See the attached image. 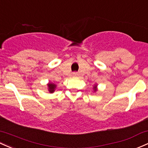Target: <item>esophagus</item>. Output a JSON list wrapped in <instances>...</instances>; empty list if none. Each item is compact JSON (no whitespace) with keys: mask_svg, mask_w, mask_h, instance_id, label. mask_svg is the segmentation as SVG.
I'll use <instances>...</instances> for the list:
<instances>
[{"mask_svg":"<svg viewBox=\"0 0 148 148\" xmlns=\"http://www.w3.org/2000/svg\"><path fill=\"white\" fill-rule=\"evenodd\" d=\"M78 76V74L77 72H74V73H72V77H77Z\"/></svg>","mask_w":148,"mask_h":148,"instance_id":"esophagus-1","label":"esophagus"}]
</instances>
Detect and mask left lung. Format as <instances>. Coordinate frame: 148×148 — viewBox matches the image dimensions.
Listing matches in <instances>:
<instances>
[{
  "label": "left lung",
  "instance_id": "obj_1",
  "mask_svg": "<svg viewBox=\"0 0 148 148\" xmlns=\"http://www.w3.org/2000/svg\"><path fill=\"white\" fill-rule=\"evenodd\" d=\"M93 88H94V91H96V90H97V85L94 86Z\"/></svg>",
  "mask_w": 148,
  "mask_h": 148
}]
</instances>
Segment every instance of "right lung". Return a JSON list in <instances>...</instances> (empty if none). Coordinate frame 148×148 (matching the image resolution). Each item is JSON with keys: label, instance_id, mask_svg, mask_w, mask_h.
<instances>
[{"label": "right lung", "instance_id": "obj_1", "mask_svg": "<svg viewBox=\"0 0 148 148\" xmlns=\"http://www.w3.org/2000/svg\"><path fill=\"white\" fill-rule=\"evenodd\" d=\"M48 90H49L50 92H53L55 91V88H56V85L55 84H52V83H49L48 84Z\"/></svg>", "mask_w": 148, "mask_h": 148}]
</instances>
